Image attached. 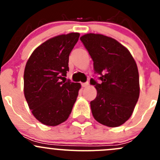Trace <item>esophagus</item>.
Returning <instances> with one entry per match:
<instances>
[{
    "label": "esophagus",
    "instance_id": "34e87169",
    "mask_svg": "<svg viewBox=\"0 0 160 160\" xmlns=\"http://www.w3.org/2000/svg\"><path fill=\"white\" fill-rule=\"evenodd\" d=\"M88 85H89V82H86V83H81V86L83 87V88H86V87H88Z\"/></svg>",
    "mask_w": 160,
    "mask_h": 160
}]
</instances>
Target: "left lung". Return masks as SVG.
<instances>
[{
	"mask_svg": "<svg viewBox=\"0 0 160 160\" xmlns=\"http://www.w3.org/2000/svg\"><path fill=\"white\" fill-rule=\"evenodd\" d=\"M93 62L96 77L90 83L97 97L90 101L92 114L99 123L118 127L131 117L139 97V77L133 57L114 38L100 34L80 37Z\"/></svg>",
	"mask_w": 160,
	"mask_h": 160,
	"instance_id": "1",
	"label": "left lung"
}]
</instances>
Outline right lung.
<instances>
[{
	"label": "right lung",
	"mask_w": 160,
	"mask_h": 160,
	"mask_svg": "<svg viewBox=\"0 0 160 160\" xmlns=\"http://www.w3.org/2000/svg\"><path fill=\"white\" fill-rule=\"evenodd\" d=\"M80 37L70 33L52 38L36 48L24 72V93L37 120L56 126L70 116L80 84L67 79L69 56Z\"/></svg>",
	"instance_id": "1"
}]
</instances>
